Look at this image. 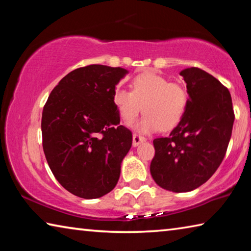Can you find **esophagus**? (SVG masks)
<instances>
[{
	"label": "esophagus",
	"instance_id": "esophagus-1",
	"mask_svg": "<svg viewBox=\"0 0 251 251\" xmlns=\"http://www.w3.org/2000/svg\"><path fill=\"white\" fill-rule=\"evenodd\" d=\"M145 141H146V138L143 137V136H139L137 134H134L133 135V146L134 147L138 146L139 144L143 143V142H145Z\"/></svg>",
	"mask_w": 251,
	"mask_h": 251
}]
</instances>
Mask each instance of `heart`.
<instances>
[{
    "label": "heart",
    "instance_id": "obj_1",
    "mask_svg": "<svg viewBox=\"0 0 251 251\" xmlns=\"http://www.w3.org/2000/svg\"><path fill=\"white\" fill-rule=\"evenodd\" d=\"M113 103L126 124L137 117L143 106L145 114L131 127L137 133L150 134L159 128L171 130L179 124L188 105V94L181 84L169 83L163 76L146 72L133 79L131 91L117 87Z\"/></svg>",
    "mask_w": 251,
    "mask_h": 251
}]
</instances>
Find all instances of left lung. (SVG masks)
<instances>
[{
	"instance_id": "8db88e82",
	"label": "left lung",
	"mask_w": 251,
	"mask_h": 251,
	"mask_svg": "<svg viewBox=\"0 0 251 251\" xmlns=\"http://www.w3.org/2000/svg\"><path fill=\"white\" fill-rule=\"evenodd\" d=\"M188 105L168 137L154 139L152 179L161 188L187 193L217 171L226 154L235 121L230 93L214 76L197 67L180 72Z\"/></svg>"
}]
</instances>
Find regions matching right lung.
Segmentation results:
<instances>
[{"label": "right lung", "instance_id": "right-lung-1", "mask_svg": "<svg viewBox=\"0 0 251 251\" xmlns=\"http://www.w3.org/2000/svg\"><path fill=\"white\" fill-rule=\"evenodd\" d=\"M129 72L88 65L72 71L50 93L42 113L43 150L53 175L85 199L115 188L131 131L120 125L113 94Z\"/></svg>", "mask_w": 251, "mask_h": 251}]
</instances>
